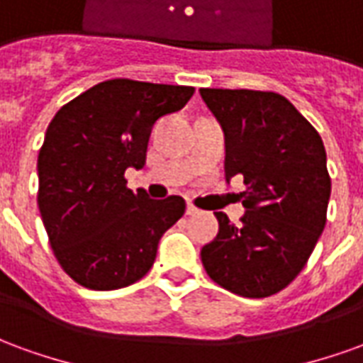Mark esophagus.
Here are the masks:
<instances>
[{"mask_svg": "<svg viewBox=\"0 0 363 363\" xmlns=\"http://www.w3.org/2000/svg\"><path fill=\"white\" fill-rule=\"evenodd\" d=\"M186 213H189V216H198V213H200V210H198L194 204H189L186 206Z\"/></svg>", "mask_w": 363, "mask_h": 363, "instance_id": "34e87169", "label": "esophagus"}]
</instances>
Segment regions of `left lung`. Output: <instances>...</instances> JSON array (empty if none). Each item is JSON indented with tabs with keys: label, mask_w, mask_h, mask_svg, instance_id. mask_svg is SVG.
<instances>
[{
	"label": "left lung",
	"mask_w": 363,
	"mask_h": 363,
	"mask_svg": "<svg viewBox=\"0 0 363 363\" xmlns=\"http://www.w3.org/2000/svg\"><path fill=\"white\" fill-rule=\"evenodd\" d=\"M225 134V179L243 174L247 212L202 247L218 286L243 297L278 294L311 257L327 223L330 177L319 132L272 91L200 89Z\"/></svg>",
	"instance_id": "8db88e82"
}]
</instances>
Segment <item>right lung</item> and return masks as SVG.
Instances as JSON below:
<instances>
[{
    "label": "right lung",
    "instance_id": "obj_1",
    "mask_svg": "<svg viewBox=\"0 0 363 363\" xmlns=\"http://www.w3.org/2000/svg\"><path fill=\"white\" fill-rule=\"evenodd\" d=\"M194 87L108 79L64 104L38 151V210L64 272L89 289H118L153 267L159 239L181 220V196L150 200L126 186L142 169L151 128Z\"/></svg>",
    "mask_w": 363,
    "mask_h": 363
}]
</instances>
